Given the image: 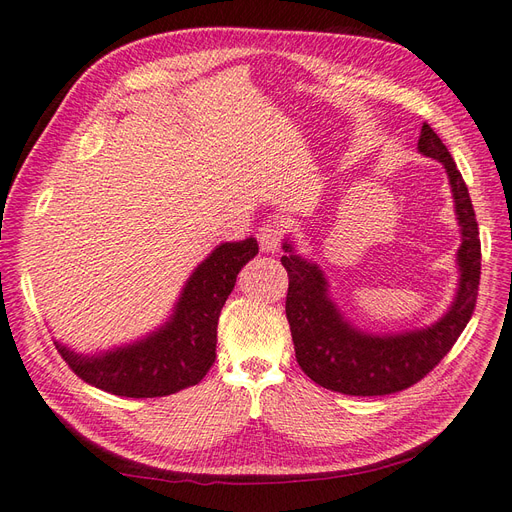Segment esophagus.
I'll return each mask as SVG.
<instances>
[{
  "label": "esophagus",
  "mask_w": 512,
  "mask_h": 512,
  "mask_svg": "<svg viewBox=\"0 0 512 512\" xmlns=\"http://www.w3.org/2000/svg\"><path fill=\"white\" fill-rule=\"evenodd\" d=\"M284 239V224L267 222L258 228V243L262 252H277Z\"/></svg>",
  "instance_id": "esophagus-1"
}]
</instances>
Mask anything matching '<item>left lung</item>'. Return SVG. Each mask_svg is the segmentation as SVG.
<instances>
[{
  "label": "left lung",
  "instance_id": "1",
  "mask_svg": "<svg viewBox=\"0 0 512 512\" xmlns=\"http://www.w3.org/2000/svg\"><path fill=\"white\" fill-rule=\"evenodd\" d=\"M418 151L444 164L463 235L457 254L461 269L459 292L451 312L433 327L391 337L354 331L329 301L327 282L320 269L292 254L288 243L284 245L286 252H290L282 256V265L290 280L286 318L294 354L305 374L329 391L371 397L410 389L451 352L474 314L480 284V239L468 185L429 123H423L421 128Z\"/></svg>",
  "mask_w": 512,
  "mask_h": 512
}]
</instances>
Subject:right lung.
<instances>
[{"mask_svg":"<svg viewBox=\"0 0 512 512\" xmlns=\"http://www.w3.org/2000/svg\"><path fill=\"white\" fill-rule=\"evenodd\" d=\"M258 254L256 239L222 243L198 265L170 322L147 339L102 356L59 346L61 359L87 384L119 397H164L198 384L215 363L218 320L237 275Z\"/></svg>","mask_w":512,"mask_h":512,"instance_id":"1","label":"right lung"}]
</instances>
